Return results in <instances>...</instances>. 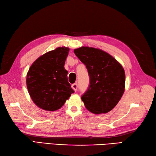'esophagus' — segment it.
<instances>
[{"label": "esophagus", "mask_w": 156, "mask_h": 156, "mask_svg": "<svg viewBox=\"0 0 156 156\" xmlns=\"http://www.w3.org/2000/svg\"><path fill=\"white\" fill-rule=\"evenodd\" d=\"M72 88L73 90H74L76 92V90H77V88H78V85H77V84L74 83V84H72Z\"/></svg>", "instance_id": "esophagus-1"}]
</instances>
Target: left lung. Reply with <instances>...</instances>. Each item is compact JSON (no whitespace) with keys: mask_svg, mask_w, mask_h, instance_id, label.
Returning a JSON list of instances; mask_svg holds the SVG:
<instances>
[{"mask_svg":"<svg viewBox=\"0 0 156 156\" xmlns=\"http://www.w3.org/2000/svg\"><path fill=\"white\" fill-rule=\"evenodd\" d=\"M74 54L87 67L90 86L82 95L85 107L98 115L111 111L125 91L124 69L117 59L101 49L82 46Z\"/></svg>","mask_w":156,"mask_h":156,"instance_id":"1","label":"left lung"}]
</instances>
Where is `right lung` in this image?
I'll list each match as a JSON object with an SVG mask.
<instances>
[{
    "instance_id": "1",
    "label": "right lung",
    "mask_w": 156,
    "mask_h": 156,
    "mask_svg": "<svg viewBox=\"0 0 156 156\" xmlns=\"http://www.w3.org/2000/svg\"><path fill=\"white\" fill-rule=\"evenodd\" d=\"M69 50L59 47L45 53L33 63L27 72L29 94L34 103L45 111L58 110L74 92L64 68Z\"/></svg>"
}]
</instances>
